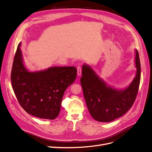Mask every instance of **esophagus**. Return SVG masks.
Returning a JSON list of instances; mask_svg holds the SVG:
<instances>
[{"label":"esophagus","instance_id":"1","mask_svg":"<svg viewBox=\"0 0 152 152\" xmlns=\"http://www.w3.org/2000/svg\"><path fill=\"white\" fill-rule=\"evenodd\" d=\"M77 75L78 76L81 75V69L80 66H77Z\"/></svg>","mask_w":152,"mask_h":152}]
</instances>
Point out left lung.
I'll list each match as a JSON object with an SVG mask.
<instances>
[{
  "mask_svg": "<svg viewBox=\"0 0 152 152\" xmlns=\"http://www.w3.org/2000/svg\"><path fill=\"white\" fill-rule=\"evenodd\" d=\"M135 53L136 76L131 84L122 89L108 85L88 65H83L80 81L86 106L94 120L111 122L126 113L133 105L141 78V65L136 50Z\"/></svg>",
  "mask_w": 152,
  "mask_h": 152,
  "instance_id": "1",
  "label": "left lung"
}]
</instances>
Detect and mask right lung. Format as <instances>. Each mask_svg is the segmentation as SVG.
<instances>
[{
  "label": "right lung",
  "instance_id": "right-lung-1",
  "mask_svg": "<svg viewBox=\"0 0 152 152\" xmlns=\"http://www.w3.org/2000/svg\"><path fill=\"white\" fill-rule=\"evenodd\" d=\"M18 45L11 71L12 87L21 106L37 118L54 120L65 91L76 78L75 67H51L31 72L25 67Z\"/></svg>",
  "mask_w": 152,
  "mask_h": 152
}]
</instances>
